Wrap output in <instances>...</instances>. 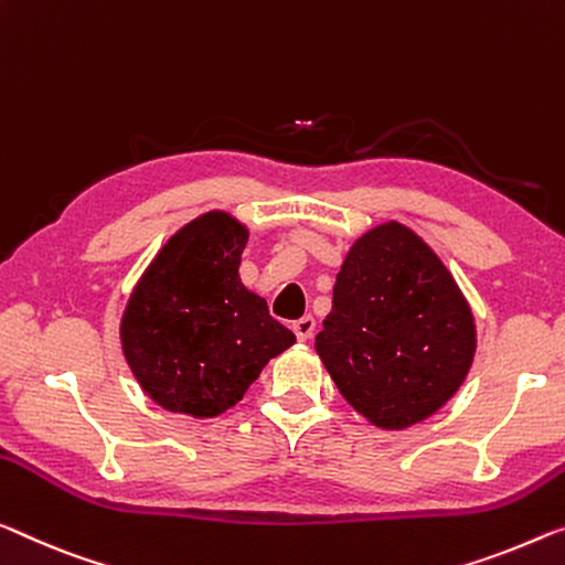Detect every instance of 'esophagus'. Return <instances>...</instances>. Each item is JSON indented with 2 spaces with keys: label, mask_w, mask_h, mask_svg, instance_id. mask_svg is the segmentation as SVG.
Here are the masks:
<instances>
[{
  "label": "esophagus",
  "mask_w": 565,
  "mask_h": 565,
  "mask_svg": "<svg viewBox=\"0 0 565 565\" xmlns=\"http://www.w3.org/2000/svg\"><path fill=\"white\" fill-rule=\"evenodd\" d=\"M292 331L298 335V341H310L312 333H316V318L312 316H302L300 320H295Z\"/></svg>",
  "instance_id": "34e87169"
}]
</instances>
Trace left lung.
I'll list each match as a JSON object with an SVG mask.
<instances>
[{
    "mask_svg": "<svg viewBox=\"0 0 565 565\" xmlns=\"http://www.w3.org/2000/svg\"><path fill=\"white\" fill-rule=\"evenodd\" d=\"M316 351L355 412L384 429L427 419L462 384L475 320L455 277L404 224L355 242Z\"/></svg>",
    "mask_w": 565,
    "mask_h": 565,
    "instance_id": "obj_1",
    "label": "left lung"
}]
</instances>
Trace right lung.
<instances>
[{"label": "right lung", "instance_id": "1", "mask_svg": "<svg viewBox=\"0 0 565 565\" xmlns=\"http://www.w3.org/2000/svg\"><path fill=\"white\" fill-rule=\"evenodd\" d=\"M247 230L224 212L189 222L136 285L120 323L128 366L169 412L216 416L237 404L295 335L239 280Z\"/></svg>", "mask_w": 565, "mask_h": 565}]
</instances>
